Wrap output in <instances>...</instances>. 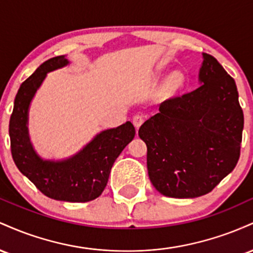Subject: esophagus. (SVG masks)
<instances>
[{
    "instance_id": "1",
    "label": "esophagus",
    "mask_w": 253,
    "mask_h": 253,
    "mask_svg": "<svg viewBox=\"0 0 253 253\" xmlns=\"http://www.w3.org/2000/svg\"><path fill=\"white\" fill-rule=\"evenodd\" d=\"M133 125H134L135 126V128L138 129L139 127L141 126V125L144 124V121H145V118L143 117V115H140V114H136V115H134V117H133Z\"/></svg>"
}]
</instances>
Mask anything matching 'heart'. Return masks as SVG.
Returning <instances> with one entry per match:
<instances>
[{
  "mask_svg": "<svg viewBox=\"0 0 253 253\" xmlns=\"http://www.w3.org/2000/svg\"><path fill=\"white\" fill-rule=\"evenodd\" d=\"M183 84H184V76H183L181 72H173L165 81L164 90L167 92H175L182 88Z\"/></svg>",
  "mask_w": 253,
  "mask_h": 253,
  "instance_id": "obj_1",
  "label": "heart"
}]
</instances>
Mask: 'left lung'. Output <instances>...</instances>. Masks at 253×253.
Returning a JSON list of instances; mask_svg holds the SVG:
<instances>
[{
  "mask_svg": "<svg viewBox=\"0 0 253 253\" xmlns=\"http://www.w3.org/2000/svg\"><path fill=\"white\" fill-rule=\"evenodd\" d=\"M200 82L193 91L164 101L139 128L149 177L165 196L206 195L239 161L244 114L236 82L208 53H203Z\"/></svg>",
  "mask_w": 253,
  "mask_h": 253,
  "instance_id": "8db88e82",
  "label": "left lung"
}]
</instances>
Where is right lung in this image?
<instances>
[{
  "label": "right lung",
  "instance_id": "obj_1",
  "mask_svg": "<svg viewBox=\"0 0 253 253\" xmlns=\"http://www.w3.org/2000/svg\"><path fill=\"white\" fill-rule=\"evenodd\" d=\"M66 64L64 56L46 60L17 90L9 120L10 150L17 169L43 195L59 201L88 202L102 194L115 159L133 140L135 128L127 121L117 128L103 130L68 161L50 162L39 158L28 138V106L46 74Z\"/></svg>",
  "mask_w": 253,
  "mask_h": 253
}]
</instances>
